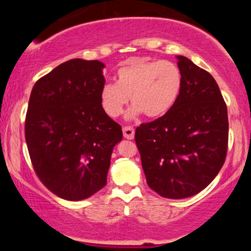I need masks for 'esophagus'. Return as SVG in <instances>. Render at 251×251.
I'll list each match as a JSON object with an SVG mask.
<instances>
[{"label": "esophagus", "mask_w": 251, "mask_h": 251, "mask_svg": "<svg viewBox=\"0 0 251 251\" xmlns=\"http://www.w3.org/2000/svg\"><path fill=\"white\" fill-rule=\"evenodd\" d=\"M123 133H124V137L126 138V139H133L134 138V128L132 127V126H125V127L123 128Z\"/></svg>", "instance_id": "1"}]
</instances>
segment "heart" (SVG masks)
I'll list each match as a JSON object with an SVG mask.
<instances>
[{
  "instance_id": "b5f03b06",
  "label": "heart",
  "mask_w": 251,
  "mask_h": 251,
  "mask_svg": "<svg viewBox=\"0 0 251 251\" xmlns=\"http://www.w3.org/2000/svg\"><path fill=\"white\" fill-rule=\"evenodd\" d=\"M116 83H106L100 91V103L111 118L122 116L128 103V118L144 113L149 118H160L175 105L181 88V73L178 66L168 60H133L117 71Z\"/></svg>"
}]
</instances>
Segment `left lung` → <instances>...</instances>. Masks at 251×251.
<instances>
[{
  "instance_id": "left-lung-1",
  "label": "left lung",
  "mask_w": 251,
  "mask_h": 251,
  "mask_svg": "<svg viewBox=\"0 0 251 251\" xmlns=\"http://www.w3.org/2000/svg\"><path fill=\"white\" fill-rule=\"evenodd\" d=\"M181 88L175 105L135 129L148 185L162 197H191L215 179L227 150L226 105L210 73L178 55Z\"/></svg>"
}]
</instances>
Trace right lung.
Returning a JSON list of instances; mask_svg holds the SVG:
<instances>
[{
    "label": "right lung",
    "mask_w": 251,
    "mask_h": 251,
    "mask_svg": "<svg viewBox=\"0 0 251 251\" xmlns=\"http://www.w3.org/2000/svg\"><path fill=\"white\" fill-rule=\"evenodd\" d=\"M102 62L73 59L31 89L25 134L37 177L53 194L82 201L106 185L119 124L103 112Z\"/></svg>",
    "instance_id": "add662e5"
}]
</instances>
